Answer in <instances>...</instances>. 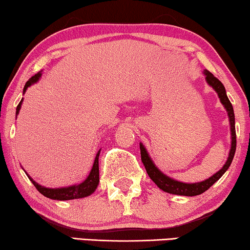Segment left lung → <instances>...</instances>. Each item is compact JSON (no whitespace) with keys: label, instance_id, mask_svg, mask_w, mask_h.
Returning <instances> with one entry per match:
<instances>
[{"label":"left lung","instance_id":"left-lung-1","mask_svg":"<svg viewBox=\"0 0 250 250\" xmlns=\"http://www.w3.org/2000/svg\"><path fill=\"white\" fill-rule=\"evenodd\" d=\"M204 75L206 76V82L210 85L211 87L216 91V93L220 98L222 104L224 105V108L227 109L229 121H230V128H231V149L230 153H229L227 163L224 164V166L222 168L214 174L213 176H210L209 179L201 181V182L197 183H183L180 182V181L170 179L169 176L165 175V174L160 172V170L157 168L155 164L150 158L148 155V151H146L145 146L142 143H140V150H141V160L143 165L146 167V173L150 179H151L153 182L157 184V187L159 189L168 193L173 194H179V196H198V194L204 193L205 191L209 189V188L213 186V184L218 181L222 177V175L227 172L229 167H230L232 160H233L235 148H237V135H235V123H234V111L233 107H232L230 100H229L227 92H225L224 85L221 83V81H218L216 77L214 76L210 71L204 70Z\"/></svg>","mask_w":250,"mask_h":250}]
</instances>
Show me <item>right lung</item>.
Returning <instances> with one entry per match:
<instances>
[{
    "label": "right lung",
    "instance_id": "obj_1",
    "mask_svg": "<svg viewBox=\"0 0 250 250\" xmlns=\"http://www.w3.org/2000/svg\"><path fill=\"white\" fill-rule=\"evenodd\" d=\"M41 71L37 73L36 75H34L33 77H30L27 83L25 84V87H23V93H25L27 88H28L30 85H33L34 83H36L37 81L40 80L41 77ZM22 100L19 102V104L17 105V111L16 114H19L20 108H21V104ZM99 155H100V150H99L97 156H95L94 159V164L92 166V169L88 176L86 177V180L84 182H82L80 184H76V186H70V187H66V188H58V189H51V188H45L41 184L36 183L32 177H30L28 174V179L32 181V183L35 186V188L39 190L40 193H42L44 197L50 198V199L53 200H71V199H78V198H84L92 194L97 189L99 186Z\"/></svg>",
    "mask_w": 250,
    "mask_h": 250
}]
</instances>
